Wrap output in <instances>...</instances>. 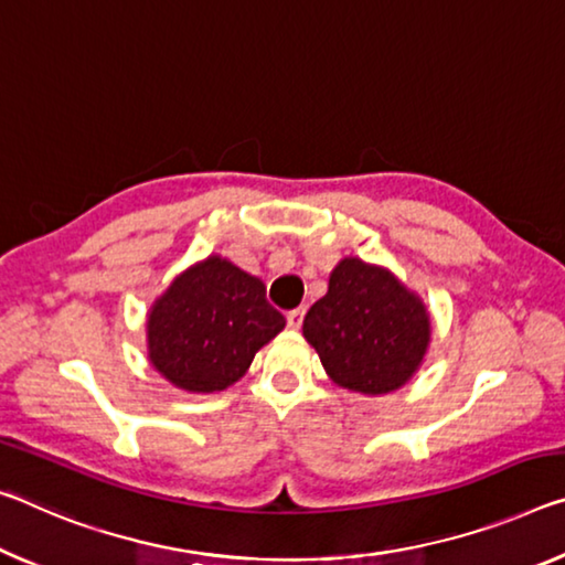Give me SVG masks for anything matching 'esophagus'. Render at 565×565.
Segmentation results:
<instances>
[{
  "label": "esophagus",
  "mask_w": 565,
  "mask_h": 565,
  "mask_svg": "<svg viewBox=\"0 0 565 565\" xmlns=\"http://www.w3.org/2000/svg\"><path fill=\"white\" fill-rule=\"evenodd\" d=\"M303 315H307V309H303V307L286 311V324H289L291 329H299L301 321H303Z\"/></svg>",
  "instance_id": "obj_1"
}]
</instances>
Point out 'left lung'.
Segmentation results:
<instances>
[{"label":"left lung","mask_w":565,"mask_h":565,"mask_svg":"<svg viewBox=\"0 0 565 565\" xmlns=\"http://www.w3.org/2000/svg\"><path fill=\"white\" fill-rule=\"evenodd\" d=\"M303 337L339 387L384 395L405 384L429 344V317L384 268L344 258L303 317Z\"/></svg>","instance_id":"8db88e82"}]
</instances>
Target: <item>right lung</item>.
<instances>
[{
	"instance_id": "add662e5",
	"label": "right lung",
	"mask_w": 565,
	"mask_h": 565,
	"mask_svg": "<svg viewBox=\"0 0 565 565\" xmlns=\"http://www.w3.org/2000/svg\"><path fill=\"white\" fill-rule=\"evenodd\" d=\"M284 324L256 276L211 256L156 301L148 317L150 362L175 387L218 392L244 377Z\"/></svg>"
}]
</instances>
